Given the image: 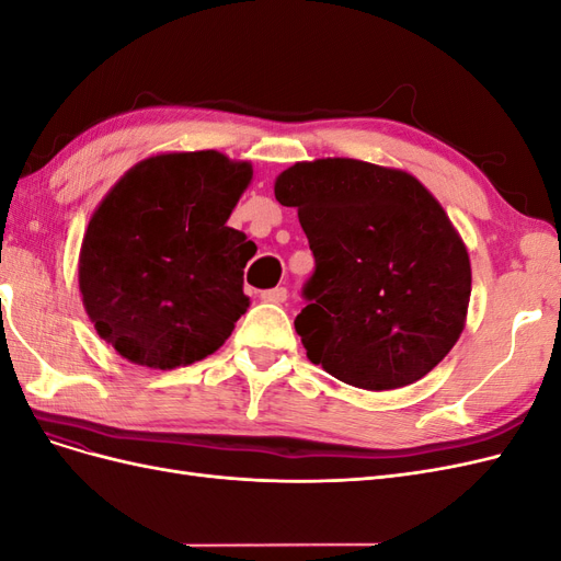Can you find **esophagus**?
I'll return each mask as SVG.
<instances>
[{
    "label": "esophagus",
    "mask_w": 561,
    "mask_h": 561,
    "mask_svg": "<svg viewBox=\"0 0 561 561\" xmlns=\"http://www.w3.org/2000/svg\"><path fill=\"white\" fill-rule=\"evenodd\" d=\"M260 297L271 304H283L287 299V290L285 287H271V290H264Z\"/></svg>",
    "instance_id": "34e87169"
}]
</instances>
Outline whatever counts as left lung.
Masks as SVG:
<instances>
[{
  "mask_svg": "<svg viewBox=\"0 0 561 561\" xmlns=\"http://www.w3.org/2000/svg\"><path fill=\"white\" fill-rule=\"evenodd\" d=\"M316 260L295 318L309 360L365 390L426 377L461 336L468 250L416 178L355 159L301 161L276 178Z\"/></svg>",
  "mask_w": 561,
  "mask_h": 561,
  "instance_id": "left-lung-1",
  "label": "left lung"
}]
</instances>
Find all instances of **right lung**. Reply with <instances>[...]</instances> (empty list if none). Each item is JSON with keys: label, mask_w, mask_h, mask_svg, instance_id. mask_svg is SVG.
<instances>
[{"label": "right lung", "mask_w": 561, "mask_h": 561, "mask_svg": "<svg viewBox=\"0 0 561 561\" xmlns=\"http://www.w3.org/2000/svg\"><path fill=\"white\" fill-rule=\"evenodd\" d=\"M252 180L219 151L159 154L133 165L93 213L79 290L98 334L122 358L175 369L222 346L250 299L254 243L227 227Z\"/></svg>", "instance_id": "add662e5"}]
</instances>
